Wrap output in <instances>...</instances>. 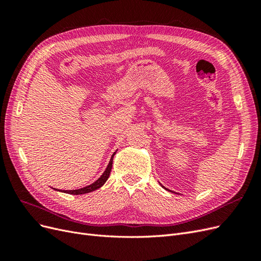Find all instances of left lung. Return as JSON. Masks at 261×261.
Masks as SVG:
<instances>
[{
    "mask_svg": "<svg viewBox=\"0 0 261 261\" xmlns=\"http://www.w3.org/2000/svg\"><path fill=\"white\" fill-rule=\"evenodd\" d=\"M160 185H161V184H160ZM161 186H162V185H161ZM162 187H163V188H164V189H167V188H165V187H164V186H162ZM167 191H169V189H167Z\"/></svg>",
    "mask_w": 261,
    "mask_h": 261,
    "instance_id": "8db88e82",
    "label": "left lung"
}]
</instances>
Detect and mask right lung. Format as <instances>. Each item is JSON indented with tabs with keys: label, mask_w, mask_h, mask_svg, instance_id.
I'll return each mask as SVG.
<instances>
[{
	"label": "right lung",
	"mask_w": 261,
	"mask_h": 261,
	"mask_svg": "<svg viewBox=\"0 0 261 261\" xmlns=\"http://www.w3.org/2000/svg\"><path fill=\"white\" fill-rule=\"evenodd\" d=\"M116 151L112 154L111 159H110V162L108 164V167L106 169V171L102 173V175L94 181V183L86 186V187H83V188H78V189H73V191H61V189H57V188H53L55 189V191L58 192H62V193H66V194H70V195H83V194H87V193H90V192H93L96 191V189L100 188L101 186H103L106 181L108 180L109 176H110V173H111V170H112V164H113V158L115 155Z\"/></svg>",
	"instance_id": "obj_1"
}]
</instances>
